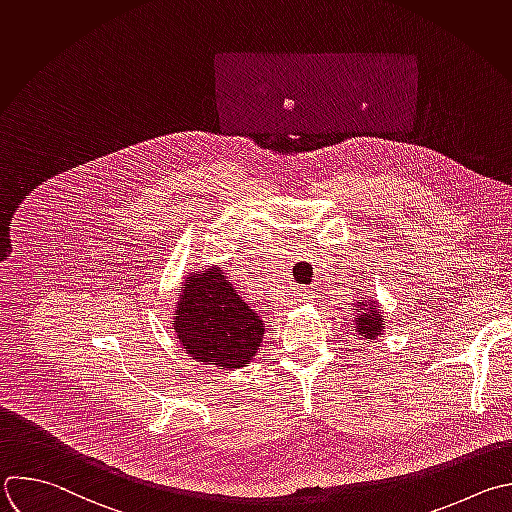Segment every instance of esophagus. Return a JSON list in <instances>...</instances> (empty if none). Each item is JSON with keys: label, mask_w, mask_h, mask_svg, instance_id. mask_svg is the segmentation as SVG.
<instances>
[{"label": "esophagus", "mask_w": 512, "mask_h": 512, "mask_svg": "<svg viewBox=\"0 0 512 512\" xmlns=\"http://www.w3.org/2000/svg\"><path fill=\"white\" fill-rule=\"evenodd\" d=\"M297 297H299V301H309V299L313 297V291L303 287V289H299V291H297Z\"/></svg>", "instance_id": "esophagus-1"}]
</instances>
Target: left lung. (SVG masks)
<instances>
[{
	"mask_svg": "<svg viewBox=\"0 0 512 512\" xmlns=\"http://www.w3.org/2000/svg\"><path fill=\"white\" fill-rule=\"evenodd\" d=\"M360 304L363 305L362 308L359 307ZM354 307L358 309L356 323H354L356 329H358V335H362V339H368V342H370V339H376V335L384 327V321H382L378 305L372 303V301H366V297H364L362 303L356 301Z\"/></svg>",
	"mask_w": 512,
	"mask_h": 512,
	"instance_id": "left-lung-1",
	"label": "left lung"
}]
</instances>
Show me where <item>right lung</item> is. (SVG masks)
<instances>
[{
  "instance_id": "add662e5",
  "label": "right lung",
  "mask_w": 512,
  "mask_h": 512,
  "mask_svg": "<svg viewBox=\"0 0 512 512\" xmlns=\"http://www.w3.org/2000/svg\"><path fill=\"white\" fill-rule=\"evenodd\" d=\"M175 331L193 360L219 370H235L255 358L265 325L213 267L187 277L175 311Z\"/></svg>"
}]
</instances>
